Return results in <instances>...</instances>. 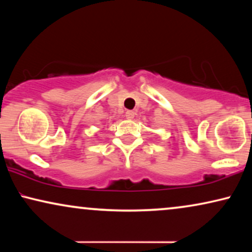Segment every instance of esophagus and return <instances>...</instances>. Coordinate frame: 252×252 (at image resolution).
I'll return each instance as SVG.
<instances>
[{"label": "esophagus", "instance_id": "obj_1", "mask_svg": "<svg viewBox=\"0 0 252 252\" xmlns=\"http://www.w3.org/2000/svg\"><path fill=\"white\" fill-rule=\"evenodd\" d=\"M125 115H126V118L127 119H133L134 116H135V112L132 111V110H127Z\"/></svg>", "mask_w": 252, "mask_h": 252}]
</instances>
